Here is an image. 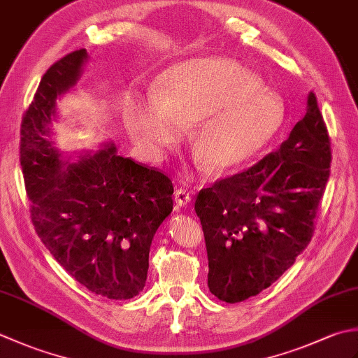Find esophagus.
I'll return each instance as SVG.
<instances>
[{
  "mask_svg": "<svg viewBox=\"0 0 358 358\" xmlns=\"http://www.w3.org/2000/svg\"><path fill=\"white\" fill-rule=\"evenodd\" d=\"M173 199L178 206H186V205H189V201H191V192H187L186 189L180 187L175 191Z\"/></svg>",
  "mask_w": 358,
  "mask_h": 358,
  "instance_id": "esophagus-1",
  "label": "esophagus"
}]
</instances>
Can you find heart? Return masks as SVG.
I'll return each mask as SVG.
<instances>
[{"instance_id": "1", "label": "heart", "mask_w": 358, "mask_h": 358, "mask_svg": "<svg viewBox=\"0 0 358 358\" xmlns=\"http://www.w3.org/2000/svg\"><path fill=\"white\" fill-rule=\"evenodd\" d=\"M192 150L209 172H229L250 163L284 122V105L259 77L237 62L197 59L171 66L159 77L155 97L124 108L129 135L159 155L194 122Z\"/></svg>"}]
</instances>
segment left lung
Wrapping results in <instances>:
<instances>
[{
    "instance_id": "left-lung-1",
    "label": "left lung",
    "mask_w": 358,
    "mask_h": 358,
    "mask_svg": "<svg viewBox=\"0 0 358 358\" xmlns=\"http://www.w3.org/2000/svg\"><path fill=\"white\" fill-rule=\"evenodd\" d=\"M331 138L317 96L276 152L201 189L195 213L205 234L208 287L234 304L256 296L309 245L329 180Z\"/></svg>"
}]
</instances>
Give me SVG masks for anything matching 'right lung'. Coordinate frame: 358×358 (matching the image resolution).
Returning a JSON list of instances; mask_svg holds the SVG:
<instances>
[{
    "mask_svg": "<svg viewBox=\"0 0 358 358\" xmlns=\"http://www.w3.org/2000/svg\"><path fill=\"white\" fill-rule=\"evenodd\" d=\"M85 60V49L69 52L41 77L21 121L20 163L32 225L49 253L91 293L130 299L145 285L173 186L157 167L117 155L113 144L63 167L45 136L55 99L77 82Z\"/></svg>",
    "mask_w": 358,
    "mask_h": 358,
    "instance_id": "1",
    "label": "right lung"
}]
</instances>
